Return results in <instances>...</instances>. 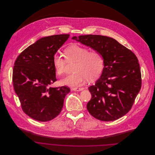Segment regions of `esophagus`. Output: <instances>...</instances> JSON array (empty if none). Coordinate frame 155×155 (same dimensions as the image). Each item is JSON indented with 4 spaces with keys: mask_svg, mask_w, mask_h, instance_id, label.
Returning a JSON list of instances; mask_svg holds the SVG:
<instances>
[{
    "mask_svg": "<svg viewBox=\"0 0 155 155\" xmlns=\"http://www.w3.org/2000/svg\"><path fill=\"white\" fill-rule=\"evenodd\" d=\"M84 89V87H74L72 88V90L74 91H81Z\"/></svg>",
    "mask_w": 155,
    "mask_h": 155,
    "instance_id": "1",
    "label": "esophagus"
}]
</instances>
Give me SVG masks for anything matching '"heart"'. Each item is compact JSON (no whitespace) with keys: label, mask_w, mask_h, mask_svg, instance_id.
Masks as SVG:
<instances>
[{"label":"heart","mask_w":155,"mask_h":155,"mask_svg":"<svg viewBox=\"0 0 155 155\" xmlns=\"http://www.w3.org/2000/svg\"><path fill=\"white\" fill-rule=\"evenodd\" d=\"M65 56L58 53L54 54L52 63L57 75L64 74L67 64L74 63L72 74L61 79L60 84L70 87L84 84L88 79L94 81L103 73L104 60L103 54L97 50L89 51L85 47L72 45L64 51Z\"/></svg>","instance_id":"b5f03b06"}]
</instances>
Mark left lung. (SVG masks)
<instances>
[{
    "label": "left lung",
    "mask_w": 155,
    "mask_h": 155,
    "mask_svg": "<svg viewBox=\"0 0 155 155\" xmlns=\"http://www.w3.org/2000/svg\"><path fill=\"white\" fill-rule=\"evenodd\" d=\"M73 40L100 51L104 67L100 79L88 90L91 95L87 104L95 118L117 120L131 109L141 88L142 78L136 55L114 38L100 35H80Z\"/></svg>",
    "instance_id": "8db88e82"
}]
</instances>
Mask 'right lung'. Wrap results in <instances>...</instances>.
<instances>
[{
  "mask_svg": "<svg viewBox=\"0 0 155 155\" xmlns=\"http://www.w3.org/2000/svg\"><path fill=\"white\" fill-rule=\"evenodd\" d=\"M69 34L43 37L24 49L17 57L13 84L24 112L40 121H48L61 112L67 86L51 87L57 81L52 57L69 38Z\"/></svg>",
  "mask_w": 155,
  "mask_h": 155,
  "instance_id": "right-lung-1",
  "label": "right lung"
}]
</instances>
